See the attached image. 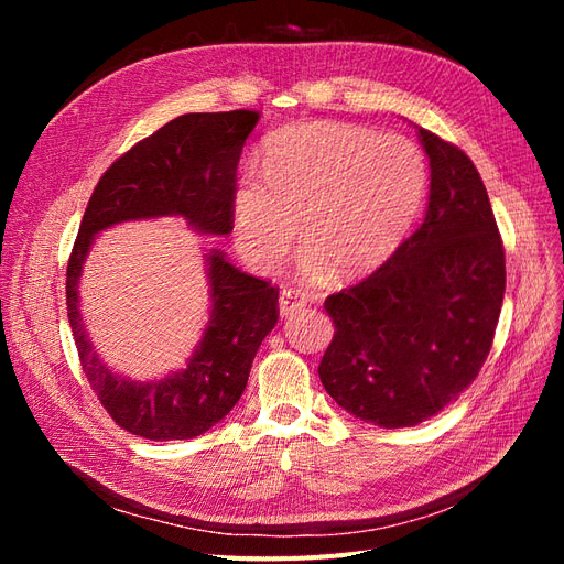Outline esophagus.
<instances>
[{
	"label": "esophagus",
	"instance_id": "34e87169",
	"mask_svg": "<svg viewBox=\"0 0 564 564\" xmlns=\"http://www.w3.org/2000/svg\"><path fill=\"white\" fill-rule=\"evenodd\" d=\"M303 305H305V296L301 292H296V289H284V292L280 294V315L282 317L296 315Z\"/></svg>",
	"mask_w": 564,
	"mask_h": 564
}]
</instances>
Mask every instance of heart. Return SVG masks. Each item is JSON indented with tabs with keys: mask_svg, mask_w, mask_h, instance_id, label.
Wrapping results in <instances>:
<instances>
[{
	"mask_svg": "<svg viewBox=\"0 0 564 564\" xmlns=\"http://www.w3.org/2000/svg\"><path fill=\"white\" fill-rule=\"evenodd\" d=\"M425 185L429 166L402 135L322 119L286 124L261 148V178L235 185V245L249 265L272 272L301 226V275H365L398 249Z\"/></svg>",
	"mask_w": 564,
	"mask_h": 564,
	"instance_id": "b5f03b06",
	"label": "heart"
}]
</instances>
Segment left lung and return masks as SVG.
Masks as SVG:
<instances>
[{
  "instance_id": "left-lung-1",
  "label": "left lung",
  "mask_w": 564,
  "mask_h": 564,
  "mask_svg": "<svg viewBox=\"0 0 564 564\" xmlns=\"http://www.w3.org/2000/svg\"><path fill=\"white\" fill-rule=\"evenodd\" d=\"M419 141L431 164L423 224L377 272L324 301L336 332L319 381L381 429H412L475 381L506 292L501 235L475 164L421 127Z\"/></svg>"
}]
</instances>
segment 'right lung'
Returning a JSON list of instances; mask_svg holds the SVG:
<instances>
[{"mask_svg":"<svg viewBox=\"0 0 564 564\" xmlns=\"http://www.w3.org/2000/svg\"><path fill=\"white\" fill-rule=\"evenodd\" d=\"M259 112H191L124 152L100 176L67 261V319L84 377L119 429L145 440H191L207 433L242 398L251 362L278 324V289L204 253L209 322L185 369L133 381L100 360L79 313V278L98 232L127 220L178 216L199 235L232 230L235 172Z\"/></svg>","mask_w":564,"mask_h":564,"instance_id":"1","label":"right lung"}]
</instances>
